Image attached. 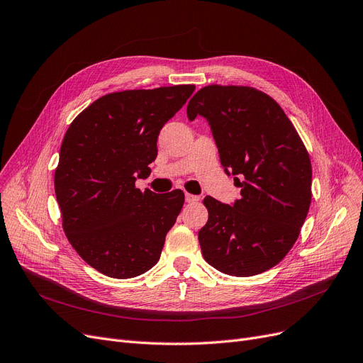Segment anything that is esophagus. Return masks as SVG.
<instances>
[{
  "instance_id": "obj_1",
  "label": "esophagus",
  "mask_w": 363,
  "mask_h": 363,
  "mask_svg": "<svg viewBox=\"0 0 363 363\" xmlns=\"http://www.w3.org/2000/svg\"><path fill=\"white\" fill-rule=\"evenodd\" d=\"M199 198L192 194H186V202H196Z\"/></svg>"
}]
</instances>
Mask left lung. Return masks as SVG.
Wrapping results in <instances>:
<instances>
[{
  "mask_svg": "<svg viewBox=\"0 0 363 363\" xmlns=\"http://www.w3.org/2000/svg\"><path fill=\"white\" fill-rule=\"evenodd\" d=\"M202 116L241 198L206 196L208 222L198 232L202 256L223 274L250 277L277 265L295 244L311 204L308 152L283 108L247 86L210 84L187 104Z\"/></svg>",
  "mask_w": 363,
  "mask_h": 363,
  "instance_id": "1",
  "label": "left lung"
}]
</instances>
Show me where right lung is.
<instances>
[{
  "mask_svg": "<svg viewBox=\"0 0 363 363\" xmlns=\"http://www.w3.org/2000/svg\"><path fill=\"white\" fill-rule=\"evenodd\" d=\"M194 84L113 92L72 121L55 171V194L69 244L86 264L113 279H133L161 257L184 194L141 192L162 126Z\"/></svg>",
  "mask_w": 363,
  "mask_h": 363,
  "instance_id": "add662e5",
  "label": "right lung"
}]
</instances>
